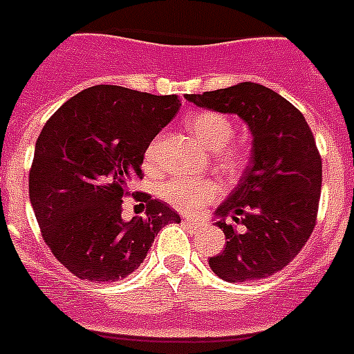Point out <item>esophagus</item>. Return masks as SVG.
<instances>
[{
	"instance_id": "obj_1",
	"label": "esophagus",
	"mask_w": 354,
	"mask_h": 354,
	"mask_svg": "<svg viewBox=\"0 0 354 354\" xmlns=\"http://www.w3.org/2000/svg\"><path fill=\"white\" fill-rule=\"evenodd\" d=\"M183 225L189 226V228H193V230H198V228H202V223H201V221L189 219V217H185V219H183Z\"/></svg>"
}]
</instances>
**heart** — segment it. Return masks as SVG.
<instances>
[{"label": "heart", "mask_w": 354, "mask_h": 354, "mask_svg": "<svg viewBox=\"0 0 354 354\" xmlns=\"http://www.w3.org/2000/svg\"><path fill=\"white\" fill-rule=\"evenodd\" d=\"M187 128L202 147L215 153V159L223 169H236L241 163V156L228 147L234 137V126L225 115L219 113H196L187 120ZM158 156V141L150 142L145 153V163L152 167ZM159 196L171 206L182 212L195 213L206 206L207 202L215 201L219 196V185L206 178L174 176L161 183Z\"/></svg>", "instance_id": "b5f03b06"}]
</instances>
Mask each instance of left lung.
<instances>
[{
    "label": "left lung",
    "mask_w": 354,
    "mask_h": 354,
    "mask_svg": "<svg viewBox=\"0 0 354 354\" xmlns=\"http://www.w3.org/2000/svg\"><path fill=\"white\" fill-rule=\"evenodd\" d=\"M185 100L237 115L252 135L249 165L213 213L226 245L209 258L212 271L226 282L279 273L308 241L319 206L321 158L303 113L250 81Z\"/></svg>",
    "instance_id": "8db88e82"
}]
</instances>
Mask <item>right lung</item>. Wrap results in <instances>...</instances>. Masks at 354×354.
Returning <instances> with one entry per match:
<instances>
[{"label": "right lung", "mask_w": 354, "mask_h": 354, "mask_svg": "<svg viewBox=\"0 0 354 354\" xmlns=\"http://www.w3.org/2000/svg\"><path fill=\"white\" fill-rule=\"evenodd\" d=\"M176 94L156 96L96 85L70 98L40 131L29 198L42 237L70 273L117 282L141 266L158 232L180 215L147 202V217L122 219L129 183L142 178L148 145L180 109Z\"/></svg>", "instance_id": "1"}]
</instances>
